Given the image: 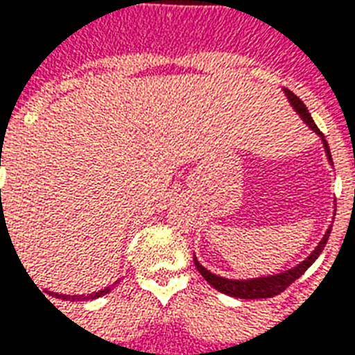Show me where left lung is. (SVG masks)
Segmentation results:
<instances>
[{"label": "left lung", "mask_w": 355, "mask_h": 355, "mask_svg": "<svg viewBox=\"0 0 355 355\" xmlns=\"http://www.w3.org/2000/svg\"><path fill=\"white\" fill-rule=\"evenodd\" d=\"M286 96H288V100H291L292 107L296 110L297 113H300V117L304 119L305 123L309 124L311 128L315 130L316 134L320 135L322 139H324V135H322V132L318 128H316L315 121H313V117L309 115V110L305 107V104L302 102V100L297 98L296 94L292 93V91H288V89H285ZM324 148H326V154H328V159L334 164V159H331V153H329V147L328 143H326V139H324ZM329 232H331V227H329L328 231H326V234H324V238H322V242L316 245V250L311 253L307 259H305L302 264H297L296 268H292V270H288V272H285V274H277V275H268V277H257V279H248V281H238V279H225V277H220V275L212 274V272H208L207 268L202 266V264H199V261L196 259V266L197 270H199V274L205 277V279L210 283V285L216 288V291L223 292V294H227V296H232V297H243V300H259V297H272V296H277V294H281V292L285 291V288H288V286L294 283V281L297 279V277H302V275L307 272V268L313 264V262L318 259V255L322 253V250L326 248V242H328L329 238Z\"/></svg>", "instance_id": "8db88e82"}]
</instances>
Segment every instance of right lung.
I'll use <instances>...</instances> for the list:
<instances>
[{
	"mask_svg": "<svg viewBox=\"0 0 355 355\" xmlns=\"http://www.w3.org/2000/svg\"><path fill=\"white\" fill-rule=\"evenodd\" d=\"M1 162V159H0ZM1 166V164H0ZM1 191V189H0ZM1 223H3V216H1ZM117 285V283H115ZM105 286L104 291H98V292H94V294H87V296H63V294H55L58 297H63V300H76V302H81V300H94V297H100V296H104V294H107L110 291H113V286Z\"/></svg>",
	"mask_w": 355,
	"mask_h": 355,
	"instance_id": "1",
	"label": "right lung"
}]
</instances>
